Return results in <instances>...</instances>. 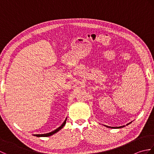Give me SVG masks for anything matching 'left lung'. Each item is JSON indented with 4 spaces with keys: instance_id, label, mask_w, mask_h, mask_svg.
Wrapping results in <instances>:
<instances>
[{
    "instance_id": "8db88e82",
    "label": "left lung",
    "mask_w": 154,
    "mask_h": 154,
    "mask_svg": "<svg viewBox=\"0 0 154 154\" xmlns=\"http://www.w3.org/2000/svg\"><path fill=\"white\" fill-rule=\"evenodd\" d=\"M131 122H130V123H128V124H126V126H128V124H130V123ZM104 126H105L106 127H107V128H123V127H124L125 126H119V127H111V126H106V125H104Z\"/></svg>"
}]
</instances>
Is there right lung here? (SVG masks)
Returning a JSON list of instances; mask_svg holds the SVG:
<instances>
[{"mask_svg":"<svg viewBox=\"0 0 154 154\" xmlns=\"http://www.w3.org/2000/svg\"><path fill=\"white\" fill-rule=\"evenodd\" d=\"M66 120H67V118H66V119L65 120L64 122H63V124H62L60 127L57 128L56 130H54V131H52L51 132H49V133H47V134H34V136H37V137H48V136H50L51 135H53V134H54L57 132L58 131H60L61 129H62V128H63L65 125V124H66Z\"/></svg>","mask_w":154,"mask_h":154,"instance_id":"add662e5","label":"right lung"}]
</instances>
